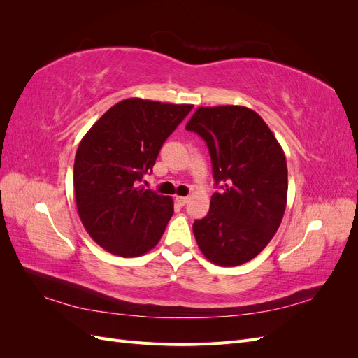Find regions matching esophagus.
<instances>
[{
    "instance_id": "obj_1",
    "label": "esophagus",
    "mask_w": 358,
    "mask_h": 358,
    "mask_svg": "<svg viewBox=\"0 0 358 358\" xmlns=\"http://www.w3.org/2000/svg\"><path fill=\"white\" fill-rule=\"evenodd\" d=\"M175 200H176V203H178L179 206H185V204L189 201L188 197H179V196H178Z\"/></svg>"
}]
</instances>
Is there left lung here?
Wrapping results in <instances>:
<instances>
[{"instance_id":"1","label":"left lung","mask_w":358,"mask_h":358,"mask_svg":"<svg viewBox=\"0 0 358 358\" xmlns=\"http://www.w3.org/2000/svg\"><path fill=\"white\" fill-rule=\"evenodd\" d=\"M209 148L221 187L203 220L194 222L203 255L216 266L255 258L278 231L287 206L288 170L282 148L263 117L243 106L199 107L187 127Z\"/></svg>"}]
</instances>
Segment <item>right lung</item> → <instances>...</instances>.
I'll use <instances>...</instances> for the list:
<instances>
[{"instance_id":"obj_1","label":"right lung","mask_w":358,"mask_h":358,"mask_svg":"<svg viewBox=\"0 0 358 358\" xmlns=\"http://www.w3.org/2000/svg\"><path fill=\"white\" fill-rule=\"evenodd\" d=\"M191 104L127 99L80 140L74 158L76 206L85 230L107 252L138 257L161 239L173 200L138 187Z\"/></svg>"}]
</instances>
